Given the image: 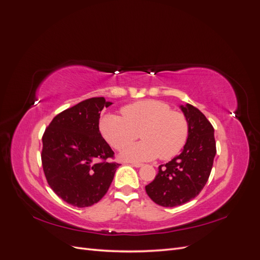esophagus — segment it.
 Returning <instances> with one entry per match:
<instances>
[{
  "label": "esophagus",
  "mask_w": 260,
  "mask_h": 260,
  "mask_svg": "<svg viewBox=\"0 0 260 260\" xmlns=\"http://www.w3.org/2000/svg\"><path fill=\"white\" fill-rule=\"evenodd\" d=\"M131 166H133V167H137V168H140V167H142L143 166V164H140V162H132V161H130L129 162Z\"/></svg>",
  "instance_id": "esophagus-1"
}]
</instances>
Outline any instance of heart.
Segmentation results:
<instances>
[{"mask_svg":"<svg viewBox=\"0 0 260 260\" xmlns=\"http://www.w3.org/2000/svg\"><path fill=\"white\" fill-rule=\"evenodd\" d=\"M123 117L106 114L99 128L102 137L112 147L122 149L138 137L143 141L123 149L120 157L125 160H168L184 147L190 128L186 117L172 111L170 105L157 100H143L121 108Z\"/></svg>","mask_w":260,"mask_h":260,"instance_id":"obj_1","label":"heart"}]
</instances>
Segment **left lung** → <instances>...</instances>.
I'll list each match as a JSON object with an SVG mask.
<instances>
[{
    "label": "left lung",
    "mask_w": 260,
    "mask_h": 260,
    "mask_svg": "<svg viewBox=\"0 0 260 260\" xmlns=\"http://www.w3.org/2000/svg\"><path fill=\"white\" fill-rule=\"evenodd\" d=\"M188 121V138L180 155L160 165L158 174L145 191L162 207L183 205L196 198L205 186L216 155L214 127L200 109L181 105Z\"/></svg>",
    "instance_id": "obj_1"
}]
</instances>
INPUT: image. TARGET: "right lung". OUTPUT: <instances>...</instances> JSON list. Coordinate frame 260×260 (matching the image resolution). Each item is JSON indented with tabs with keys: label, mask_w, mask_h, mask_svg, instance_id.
Wrapping results in <instances>:
<instances>
[{
	"label": "right lung",
	"mask_w": 260,
	"mask_h": 260,
	"mask_svg": "<svg viewBox=\"0 0 260 260\" xmlns=\"http://www.w3.org/2000/svg\"><path fill=\"white\" fill-rule=\"evenodd\" d=\"M112 102L84 100L53 118L42 137V167L57 196L76 207H89L107 193L119 164L102 137V109Z\"/></svg>",
	"instance_id": "right-lung-1"
}]
</instances>
